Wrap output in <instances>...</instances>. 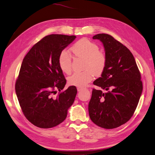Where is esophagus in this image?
Instances as JSON below:
<instances>
[{"label": "esophagus", "mask_w": 155, "mask_h": 155, "mask_svg": "<svg viewBox=\"0 0 155 155\" xmlns=\"http://www.w3.org/2000/svg\"><path fill=\"white\" fill-rule=\"evenodd\" d=\"M77 89H78V91H82V89H83V88H81V87H78Z\"/></svg>", "instance_id": "obj_1"}]
</instances>
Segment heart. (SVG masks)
<instances>
[{
  "mask_svg": "<svg viewBox=\"0 0 155 155\" xmlns=\"http://www.w3.org/2000/svg\"><path fill=\"white\" fill-rule=\"evenodd\" d=\"M74 56L78 58L84 59L83 72H77L68 78V84L71 86L83 87L93 79V73L99 76L104 72L107 57L104 52L99 51L95 43L87 39H81L77 41L71 48ZM58 65L64 73H69L71 71L72 58L66 51L61 52L58 58Z\"/></svg>",
  "mask_w": 155,
  "mask_h": 155,
  "instance_id": "1",
  "label": "heart"
}]
</instances>
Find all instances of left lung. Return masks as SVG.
Segmentation results:
<instances>
[{"label":"left lung","instance_id":"8db88e82","mask_svg":"<svg viewBox=\"0 0 155 155\" xmlns=\"http://www.w3.org/2000/svg\"><path fill=\"white\" fill-rule=\"evenodd\" d=\"M93 39L103 42L107 64L101 77L93 83L101 89H93L89 114L98 126L113 129L133 116L143 91L141 74L131 51L113 36L98 34Z\"/></svg>","mask_w":155,"mask_h":155}]
</instances>
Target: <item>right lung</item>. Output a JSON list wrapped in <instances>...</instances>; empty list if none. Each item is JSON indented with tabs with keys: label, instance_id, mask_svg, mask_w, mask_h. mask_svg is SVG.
Here are the masks:
<instances>
[{
	"label": "right lung",
	"instance_id": "right-lung-1",
	"mask_svg": "<svg viewBox=\"0 0 155 155\" xmlns=\"http://www.w3.org/2000/svg\"><path fill=\"white\" fill-rule=\"evenodd\" d=\"M75 35L51 34L34 44L24 57L15 89L27 120L41 128H51L66 118L77 94L76 86L63 91L66 79L58 65L62 50ZM60 91L56 97L53 95Z\"/></svg>",
	"mask_w": 155,
	"mask_h": 155
}]
</instances>
